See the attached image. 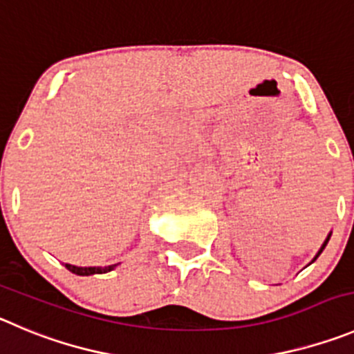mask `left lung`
Here are the masks:
<instances>
[{
  "mask_svg": "<svg viewBox=\"0 0 354 354\" xmlns=\"http://www.w3.org/2000/svg\"><path fill=\"white\" fill-rule=\"evenodd\" d=\"M328 239H330V236H328V237H326V241H325V243H323L322 250H319V252H318V255H316V257H315V260H316V259H318V257H319V255H322V252H323V250H325V246H326V243H328ZM315 260H313V262H315Z\"/></svg>",
  "mask_w": 354,
  "mask_h": 354,
  "instance_id": "8db88e82",
  "label": "left lung"
}]
</instances>
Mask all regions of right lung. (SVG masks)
<instances>
[{
    "label": "right lung",
    "instance_id": "1",
    "mask_svg": "<svg viewBox=\"0 0 354 354\" xmlns=\"http://www.w3.org/2000/svg\"><path fill=\"white\" fill-rule=\"evenodd\" d=\"M117 266V263H115ZM115 266L108 267H77V266H69L66 263V269L71 270L73 274H78V276H91V274H102V272H110Z\"/></svg>",
    "mask_w": 354,
    "mask_h": 354
}]
</instances>
